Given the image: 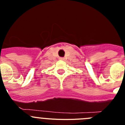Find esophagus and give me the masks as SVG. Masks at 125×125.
<instances>
[{
	"label": "esophagus",
	"instance_id": "esophagus-1",
	"mask_svg": "<svg viewBox=\"0 0 125 125\" xmlns=\"http://www.w3.org/2000/svg\"><path fill=\"white\" fill-rule=\"evenodd\" d=\"M59 59H61V60H64V57H60V58H59Z\"/></svg>",
	"mask_w": 125,
	"mask_h": 125
}]
</instances>
